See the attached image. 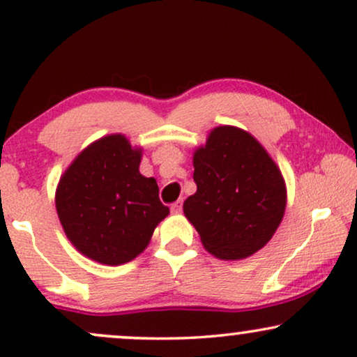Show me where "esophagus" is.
<instances>
[{
	"mask_svg": "<svg viewBox=\"0 0 357 357\" xmlns=\"http://www.w3.org/2000/svg\"><path fill=\"white\" fill-rule=\"evenodd\" d=\"M181 210H183V202H181V199L171 204V211H173L174 215H179V213H181Z\"/></svg>",
	"mask_w": 357,
	"mask_h": 357,
	"instance_id": "esophagus-1",
	"label": "esophagus"
}]
</instances>
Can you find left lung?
I'll return each instance as SVG.
<instances>
[{
    "label": "left lung",
    "mask_w": 357,
    "mask_h": 357,
    "mask_svg": "<svg viewBox=\"0 0 357 357\" xmlns=\"http://www.w3.org/2000/svg\"><path fill=\"white\" fill-rule=\"evenodd\" d=\"M196 192L183 204L203 247L221 260L264 248L285 213L280 169L247 130L220 126L192 155Z\"/></svg>",
    "instance_id": "obj_1"
}]
</instances>
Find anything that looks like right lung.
<instances>
[{
    "instance_id": "obj_1",
    "label": "right lung",
    "mask_w": 357,
    "mask_h": 357,
    "mask_svg": "<svg viewBox=\"0 0 357 357\" xmlns=\"http://www.w3.org/2000/svg\"><path fill=\"white\" fill-rule=\"evenodd\" d=\"M142 149L122 134L92 142L73 159L56 188V213L82 255L121 265L144 252L169 208L154 178L139 173Z\"/></svg>"
}]
</instances>
